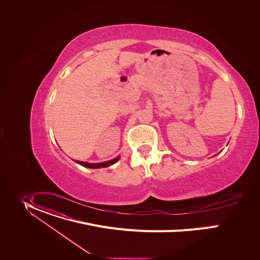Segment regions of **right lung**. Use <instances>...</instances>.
Listing matches in <instances>:
<instances>
[{
  "instance_id": "1",
  "label": "right lung",
  "mask_w": 260,
  "mask_h": 260,
  "mask_svg": "<svg viewBox=\"0 0 260 260\" xmlns=\"http://www.w3.org/2000/svg\"><path fill=\"white\" fill-rule=\"evenodd\" d=\"M120 159V156H118V157H116V158H114V159H112V160H109V161H106V162H102V163H89V162H83V161H76L78 164H80V165H82V166H84V167H87V168H93V169H95V168H104V167H109V166H111L113 164H115L118 160Z\"/></svg>"
}]
</instances>
